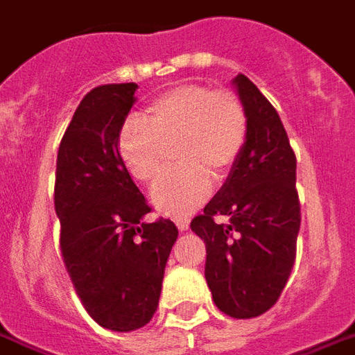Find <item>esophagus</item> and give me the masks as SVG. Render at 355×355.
Wrapping results in <instances>:
<instances>
[{
	"instance_id": "obj_1",
	"label": "esophagus",
	"mask_w": 355,
	"mask_h": 355,
	"mask_svg": "<svg viewBox=\"0 0 355 355\" xmlns=\"http://www.w3.org/2000/svg\"><path fill=\"white\" fill-rule=\"evenodd\" d=\"M175 223H177L178 231H188V229H189L188 218H177V220H175Z\"/></svg>"
}]
</instances>
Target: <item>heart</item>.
Masks as SVG:
<instances>
[{
    "instance_id": "b5f03b06",
    "label": "heart",
    "mask_w": 355,
    "mask_h": 355,
    "mask_svg": "<svg viewBox=\"0 0 355 355\" xmlns=\"http://www.w3.org/2000/svg\"><path fill=\"white\" fill-rule=\"evenodd\" d=\"M145 125L130 119L119 134V156L126 171L141 182L158 177L166 147H175L182 169L154 184V207L180 218L207 201L214 177L223 180L248 139V112L227 89L180 85L159 94L145 110Z\"/></svg>"
}]
</instances>
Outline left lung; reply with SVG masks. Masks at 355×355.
<instances>
[{"mask_svg": "<svg viewBox=\"0 0 355 355\" xmlns=\"http://www.w3.org/2000/svg\"><path fill=\"white\" fill-rule=\"evenodd\" d=\"M232 83L248 112V139L225 184L189 227L207 243L214 304L232 318H253L285 288L302 214L296 156L279 115L250 78L238 74Z\"/></svg>", "mask_w": 355, "mask_h": 355, "instance_id": "1", "label": "left lung"}]
</instances>
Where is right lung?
Segmentation results:
<instances>
[{"label":"right lung","instance_id":"right-lung-1","mask_svg":"<svg viewBox=\"0 0 355 355\" xmlns=\"http://www.w3.org/2000/svg\"><path fill=\"white\" fill-rule=\"evenodd\" d=\"M135 83L100 85L83 96L58 153L55 214L61 253L91 318L112 331L150 322L178 229L159 218L119 156V134L135 102Z\"/></svg>","mask_w":355,"mask_h":355}]
</instances>
